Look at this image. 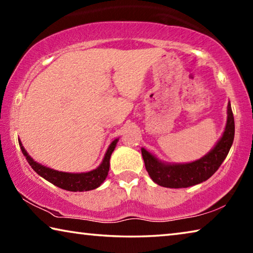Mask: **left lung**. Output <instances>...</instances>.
<instances>
[{
    "instance_id": "left-lung-1",
    "label": "left lung",
    "mask_w": 253,
    "mask_h": 253,
    "mask_svg": "<svg viewBox=\"0 0 253 253\" xmlns=\"http://www.w3.org/2000/svg\"><path fill=\"white\" fill-rule=\"evenodd\" d=\"M234 139V117L231 104H228L225 129L211 151L200 160L185 164H169L142 148L145 168L154 182L163 187L182 188L207 181L216 172L229 154Z\"/></svg>"
}]
</instances>
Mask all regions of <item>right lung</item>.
Returning a JSON list of instances; mask_svg holds the SVG:
<instances>
[{
  "mask_svg": "<svg viewBox=\"0 0 253 253\" xmlns=\"http://www.w3.org/2000/svg\"><path fill=\"white\" fill-rule=\"evenodd\" d=\"M118 138L114 142H111L108 149L105 154L104 160L101 164L98 166L96 169H92L87 173H67V172H59V170L46 168L44 165H41L40 163H37L33 158L29 155L25 148L22 146V143L19 140L21 151L23 155L27 158L30 166L37 172L41 177H43L46 181L52 183L53 185L58 186L62 190L71 191V192H84L95 190L98 186H100L107 177L109 172V161L110 156L113 154L115 147H116Z\"/></svg>",
  "mask_w": 253,
  "mask_h": 253,
  "instance_id": "add662e5",
  "label": "right lung"
}]
</instances>
